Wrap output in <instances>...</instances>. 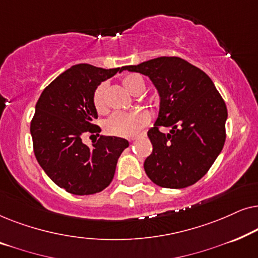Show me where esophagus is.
I'll use <instances>...</instances> for the list:
<instances>
[{
    "label": "esophagus",
    "instance_id": "1",
    "mask_svg": "<svg viewBox=\"0 0 258 258\" xmlns=\"http://www.w3.org/2000/svg\"><path fill=\"white\" fill-rule=\"evenodd\" d=\"M130 142H133V141H135V137H132V139H129Z\"/></svg>",
    "mask_w": 258,
    "mask_h": 258
}]
</instances>
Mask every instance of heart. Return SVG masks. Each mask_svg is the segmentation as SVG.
Masks as SVG:
<instances>
[{"label": "heart", "mask_w": 258, "mask_h": 258, "mask_svg": "<svg viewBox=\"0 0 258 258\" xmlns=\"http://www.w3.org/2000/svg\"><path fill=\"white\" fill-rule=\"evenodd\" d=\"M122 84L130 94L140 95L144 91L146 82L139 74H129L122 79ZM107 83L98 84L93 94V104L98 112L107 109L105 102ZM149 122V116L143 110L115 112L104 123L105 132L110 135L119 137H132L139 134Z\"/></svg>", "instance_id": "1"}]
</instances>
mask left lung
<instances>
[{
	"instance_id": "left-lung-1",
	"label": "left lung",
	"mask_w": 258,
	"mask_h": 258,
	"mask_svg": "<svg viewBox=\"0 0 258 258\" xmlns=\"http://www.w3.org/2000/svg\"><path fill=\"white\" fill-rule=\"evenodd\" d=\"M125 70L149 77L160 111L148 132L153 153L144 170L162 188L182 189L203 177L223 149L227 105L209 76L181 57H157ZM161 126L170 127L168 134Z\"/></svg>"
}]
</instances>
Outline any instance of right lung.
Returning a JSON list of instances; mask_svg holds the SVG:
<instances>
[{"label":"right lung","mask_w":258,"mask_h":258,"mask_svg":"<svg viewBox=\"0 0 258 258\" xmlns=\"http://www.w3.org/2000/svg\"><path fill=\"white\" fill-rule=\"evenodd\" d=\"M123 70L73 66L42 91L35 107L30 134L36 160L55 184L74 195H93L107 188L118 157L129 147L128 141L115 136H101L91 148L82 142L88 134L101 132L93 123L97 118L95 89Z\"/></svg>","instance_id":"add662e5"}]
</instances>
